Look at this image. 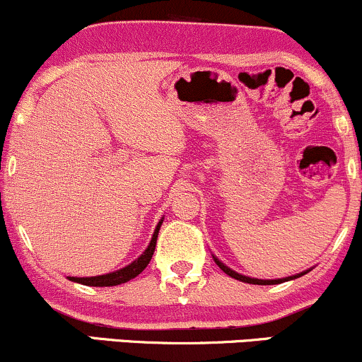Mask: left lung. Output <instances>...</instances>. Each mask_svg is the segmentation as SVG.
<instances>
[{
  "mask_svg": "<svg viewBox=\"0 0 362 362\" xmlns=\"http://www.w3.org/2000/svg\"><path fill=\"white\" fill-rule=\"evenodd\" d=\"M214 262L216 264H218V267L221 269L223 272H226L228 276H231L233 277V279H238V281H242V282H248V284H260V286H265V284H281V282H286V281H291V279H296V277H301V276H305L306 272H301V274H296V276H289V277H284V279H253V277H247V276H242V274H238V272H235V271H231L230 267H226V265L223 264L221 260H218L214 257Z\"/></svg>",
  "mask_w": 362,
  "mask_h": 362,
  "instance_id": "8db88e82",
  "label": "left lung"
}]
</instances>
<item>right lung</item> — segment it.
<instances>
[{
    "label": "right lung",
    "mask_w": 362,
    "mask_h": 362,
    "mask_svg": "<svg viewBox=\"0 0 362 362\" xmlns=\"http://www.w3.org/2000/svg\"><path fill=\"white\" fill-rule=\"evenodd\" d=\"M161 223H163V219L158 223L155 233H153V238H151V242H149L146 250L141 253V257H138L134 262H131V264L126 265L124 269H119V271H115V272L103 274V276H95V277H69V281L80 282V284H85V286H97V288H103V286H117V284H124V282L134 279L136 276H139V274L146 269L149 260H151L153 253H155L158 231H160Z\"/></svg>",
    "instance_id": "add662e5"
}]
</instances>
